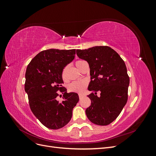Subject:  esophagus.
<instances>
[{
  "label": "esophagus",
  "instance_id": "34e87169",
  "mask_svg": "<svg viewBox=\"0 0 156 156\" xmlns=\"http://www.w3.org/2000/svg\"><path fill=\"white\" fill-rule=\"evenodd\" d=\"M83 97H84V95H83V94H79V99H81V98H83Z\"/></svg>",
  "mask_w": 156,
  "mask_h": 156
}]
</instances>
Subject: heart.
I'll return each mask as SVG.
<instances>
[{"label": "heart", "mask_w": 156, "mask_h": 156, "mask_svg": "<svg viewBox=\"0 0 156 156\" xmlns=\"http://www.w3.org/2000/svg\"><path fill=\"white\" fill-rule=\"evenodd\" d=\"M85 62V61L80 60H77L76 62H75V66H76L77 68L80 69L81 67L82 64ZM62 77L64 81H67V77H66V69L64 68L62 70ZM88 85V81L87 80H81V81H75L72 83H71L68 85V90L70 92H77V93H81L83 92L84 89Z\"/></svg>", "instance_id": "1"}]
</instances>
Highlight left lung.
<instances>
[{
  "label": "left lung",
  "instance_id": "1",
  "mask_svg": "<svg viewBox=\"0 0 156 156\" xmlns=\"http://www.w3.org/2000/svg\"><path fill=\"white\" fill-rule=\"evenodd\" d=\"M79 58L87 61L91 81L88 90L91 105L85 112L92 123L107 126L119 116L127 101L129 77L124 61L108 46H96L77 49ZM101 92L98 97L96 91Z\"/></svg>",
  "mask_w": 156,
  "mask_h": 156
}]
</instances>
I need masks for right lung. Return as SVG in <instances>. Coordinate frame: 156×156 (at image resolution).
Listing matches in <instances>:
<instances>
[{
    "label": "right lung",
    "mask_w": 156,
    "mask_h": 156,
    "mask_svg": "<svg viewBox=\"0 0 156 156\" xmlns=\"http://www.w3.org/2000/svg\"><path fill=\"white\" fill-rule=\"evenodd\" d=\"M75 55V49L42 51L27 66L25 90L30 109L49 129H58L66 125L79 101L77 93H67L66 88L62 86V70L74 59ZM58 90L63 94L62 102L56 100Z\"/></svg>",
    "instance_id": "1"
}]
</instances>
